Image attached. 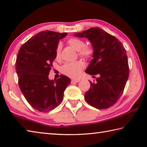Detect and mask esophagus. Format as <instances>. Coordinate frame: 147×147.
<instances>
[{"label":"esophagus","mask_w":147,"mask_h":147,"mask_svg":"<svg viewBox=\"0 0 147 147\" xmlns=\"http://www.w3.org/2000/svg\"><path fill=\"white\" fill-rule=\"evenodd\" d=\"M80 81V80H71V84H74V83H78Z\"/></svg>","instance_id":"1"}]
</instances>
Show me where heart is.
<instances>
[{"instance_id": "obj_1", "label": "heart", "mask_w": 147, "mask_h": 147, "mask_svg": "<svg viewBox=\"0 0 147 147\" xmlns=\"http://www.w3.org/2000/svg\"><path fill=\"white\" fill-rule=\"evenodd\" d=\"M67 43L76 51H78V55L85 59L91 58L93 55L94 49L90 46H85V43L80 39L72 38L68 39ZM61 45L58 44L56 48V57L59 58L61 54ZM84 67V64L80 61L72 63H67L61 67V71L65 75L73 78H78L80 76L82 71Z\"/></svg>"}]
</instances>
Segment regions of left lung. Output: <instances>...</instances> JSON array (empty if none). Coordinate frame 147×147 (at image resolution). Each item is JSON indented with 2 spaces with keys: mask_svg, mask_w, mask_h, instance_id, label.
<instances>
[{
  "mask_svg": "<svg viewBox=\"0 0 147 147\" xmlns=\"http://www.w3.org/2000/svg\"><path fill=\"white\" fill-rule=\"evenodd\" d=\"M77 37H85L91 42L93 58L86 73L94 77L96 82H90V88L84 95L89 105L102 109L113 106L121 96L129 76L126 50L115 36L98 27L91 28Z\"/></svg>",
  "mask_w": 147,
  "mask_h": 147,
  "instance_id": "obj_1",
  "label": "left lung"
}]
</instances>
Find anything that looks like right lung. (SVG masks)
I'll return each mask as SVG.
<instances>
[{"label":"right lung","instance_id":"add662e5","mask_svg":"<svg viewBox=\"0 0 147 147\" xmlns=\"http://www.w3.org/2000/svg\"><path fill=\"white\" fill-rule=\"evenodd\" d=\"M67 34L50 30L39 32L24 43L17 54L16 72L20 89L32 108L41 112L56 108L71 83V79L63 74L54 80L49 79L58 41Z\"/></svg>","mask_w":147,"mask_h":147}]
</instances>
